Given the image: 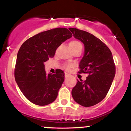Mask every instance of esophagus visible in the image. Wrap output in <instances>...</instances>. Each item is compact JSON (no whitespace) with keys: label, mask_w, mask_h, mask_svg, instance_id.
I'll use <instances>...</instances> for the list:
<instances>
[{"label":"esophagus","mask_w":131,"mask_h":131,"mask_svg":"<svg viewBox=\"0 0 131 131\" xmlns=\"http://www.w3.org/2000/svg\"><path fill=\"white\" fill-rule=\"evenodd\" d=\"M69 74H68L67 73H64V77H68V76H69Z\"/></svg>","instance_id":"1"}]
</instances>
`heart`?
<instances>
[{"mask_svg": "<svg viewBox=\"0 0 131 131\" xmlns=\"http://www.w3.org/2000/svg\"><path fill=\"white\" fill-rule=\"evenodd\" d=\"M70 48H75L78 47H82V45H81L80 42L78 41V40H71L70 42ZM63 67L65 70H69L70 68V65H69V64H64Z\"/></svg>", "mask_w": 131, "mask_h": 131, "instance_id": "b5f03b06", "label": "heart"}]
</instances>
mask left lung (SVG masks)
Returning <instances> with one entry per match:
<instances>
[{"mask_svg": "<svg viewBox=\"0 0 131 131\" xmlns=\"http://www.w3.org/2000/svg\"><path fill=\"white\" fill-rule=\"evenodd\" d=\"M76 39L84 44L85 52L79 63V73H86V80H78L71 94L74 101L85 107L105 99L115 76L116 67L110 50L91 33L70 28Z\"/></svg>", "mask_w": 131, "mask_h": 131, "instance_id": "1", "label": "left lung"}]
</instances>
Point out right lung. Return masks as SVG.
Instances as JSON below:
<instances>
[{"label":"right lung","instance_id":"obj_1","mask_svg":"<svg viewBox=\"0 0 131 131\" xmlns=\"http://www.w3.org/2000/svg\"><path fill=\"white\" fill-rule=\"evenodd\" d=\"M71 37L67 28H55L30 37L19 48L15 78L25 97L34 104L44 106L57 99L64 72L58 69L55 74H47L43 63L53 57L57 48Z\"/></svg>","mask_w":131,"mask_h":131}]
</instances>
